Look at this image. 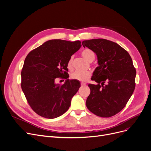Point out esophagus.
Instances as JSON below:
<instances>
[{"label":"esophagus","mask_w":151,"mask_h":151,"mask_svg":"<svg viewBox=\"0 0 151 151\" xmlns=\"http://www.w3.org/2000/svg\"><path fill=\"white\" fill-rule=\"evenodd\" d=\"M81 86H84V85H86V83H84V82H81Z\"/></svg>","instance_id":"1"}]
</instances>
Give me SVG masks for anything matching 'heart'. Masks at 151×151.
<instances>
[{
	"instance_id": "obj_1",
	"label": "heart",
	"mask_w": 151,
	"mask_h": 151,
	"mask_svg": "<svg viewBox=\"0 0 151 151\" xmlns=\"http://www.w3.org/2000/svg\"><path fill=\"white\" fill-rule=\"evenodd\" d=\"M83 58L87 60L88 61H92L95 59V53L91 50L87 48L83 50L81 53ZM73 57L72 56L69 58L68 62V68H71L73 66ZM91 73L90 71H85V72H81V71H75L73 73H72L70 75V78L72 79L77 80L81 82H86L88 80V78L91 77Z\"/></svg>"
}]
</instances>
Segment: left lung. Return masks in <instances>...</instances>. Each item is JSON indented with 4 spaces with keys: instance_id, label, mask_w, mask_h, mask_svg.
<instances>
[{
    "instance_id": "8db88e82",
    "label": "left lung",
    "mask_w": 151,
    "mask_h": 151,
    "mask_svg": "<svg viewBox=\"0 0 151 151\" xmlns=\"http://www.w3.org/2000/svg\"><path fill=\"white\" fill-rule=\"evenodd\" d=\"M94 52L98 66L88 84L90 94L86 101L88 110L101 117H110L122 110L135 88L136 69L130 55L117 43L104 39L82 42Z\"/></svg>"
}]
</instances>
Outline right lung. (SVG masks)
Listing matches in <instances>:
<instances>
[{
	"mask_svg": "<svg viewBox=\"0 0 151 151\" xmlns=\"http://www.w3.org/2000/svg\"><path fill=\"white\" fill-rule=\"evenodd\" d=\"M81 42L50 40L29 53L21 71V88L32 110L47 119L58 117L70 106L81 83L68 79V62L81 47ZM67 78L61 86L57 77Z\"/></svg>",
	"mask_w": 151,
	"mask_h": 151,
	"instance_id": "right-lung-1",
	"label": "right lung"
}]
</instances>
